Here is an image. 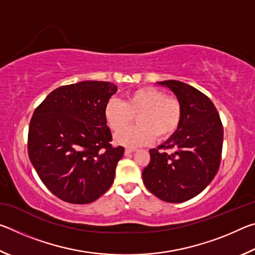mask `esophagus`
<instances>
[{
	"label": "esophagus",
	"instance_id": "1",
	"mask_svg": "<svg viewBox=\"0 0 255 255\" xmlns=\"http://www.w3.org/2000/svg\"><path fill=\"white\" fill-rule=\"evenodd\" d=\"M135 148H132V147H126V149H125V154L126 155H129V154H131V153H133L135 152Z\"/></svg>",
	"mask_w": 255,
	"mask_h": 255
}]
</instances>
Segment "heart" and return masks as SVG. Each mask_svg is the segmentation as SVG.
<instances>
[{
  "label": "heart",
  "instance_id": "obj_1",
  "mask_svg": "<svg viewBox=\"0 0 255 255\" xmlns=\"http://www.w3.org/2000/svg\"><path fill=\"white\" fill-rule=\"evenodd\" d=\"M136 116L137 127L125 129ZM105 118L112 130L120 131L116 141L126 146L164 140L178 130L182 119V106L178 99L153 86H144L129 92L125 101L111 98L105 107Z\"/></svg>",
  "mask_w": 255,
  "mask_h": 255
}]
</instances>
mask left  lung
<instances>
[{
    "mask_svg": "<svg viewBox=\"0 0 255 255\" xmlns=\"http://www.w3.org/2000/svg\"><path fill=\"white\" fill-rule=\"evenodd\" d=\"M157 83L175 94L182 119L165 143L149 150L143 181L154 196L175 204L199 195L215 178L222 158L223 124L214 103L199 90L174 80Z\"/></svg>",
    "mask_w": 255,
    "mask_h": 255,
    "instance_id": "1",
    "label": "left lung"
}]
</instances>
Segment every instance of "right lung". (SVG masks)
I'll list each match as a JSON object with an SVG mask.
<instances>
[{
    "label": "right lung",
    "mask_w": 255,
    "mask_h": 255,
    "mask_svg": "<svg viewBox=\"0 0 255 255\" xmlns=\"http://www.w3.org/2000/svg\"><path fill=\"white\" fill-rule=\"evenodd\" d=\"M117 90L101 81L59 86L34 110L29 158L42 183L59 199L90 204L114 183L125 148L110 144L105 107Z\"/></svg>",
    "instance_id": "1"
}]
</instances>
